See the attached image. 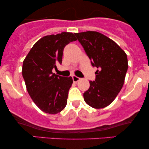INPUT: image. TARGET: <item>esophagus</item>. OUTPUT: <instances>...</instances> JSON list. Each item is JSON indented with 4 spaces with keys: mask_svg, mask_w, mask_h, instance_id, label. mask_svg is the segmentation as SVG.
I'll list each match as a JSON object with an SVG mask.
<instances>
[{
    "mask_svg": "<svg viewBox=\"0 0 149 149\" xmlns=\"http://www.w3.org/2000/svg\"><path fill=\"white\" fill-rule=\"evenodd\" d=\"M72 78H73V81L74 82V83H77V82L79 81L80 79V78H78V77H77L76 76H73Z\"/></svg>",
    "mask_w": 149,
    "mask_h": 149,
    "instance_id": "obj_1",
    "label": "esophagus"
}]
</instances>
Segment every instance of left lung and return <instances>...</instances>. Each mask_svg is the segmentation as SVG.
Instances as JSON below:
<instances>
[{"instance_id": "left-lung-1", "label": "left lung", "mask_w": 149, "mask_h": 149, "mask_svg": "<svg viewBox=\"0 0 149 149\" xmlns=\"http://www.w3.org/2000/svg\"><path fill=\"white\" fill-rule=\"evenodd\" d=\"M91 60L99 70L95 81L83 94L87 104L94 109L107 107L123 86L128 68L126 53L113 40L97 31L75 33Z\"/></svg>"}]
</instances>
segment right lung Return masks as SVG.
Segmentation results:
<instances>
[{
    "label": "right lung",
    "mask_w": 149,
    "mask_h": 149,
    "mask_svg": "<svg viewBox=\"0 0 149 149\" xmlns=\"http://www.w3.org/2000/svg\"><path fill=\"white\" fill-rule=\"evenodd\" d=\"M76 40L69 32L46 36L34 44L23 61L22 76L27 91L43 112L57 114L66 107L73 79L56 75L52 69L61 64L65 46Z\"/></svg>",
    "instance_id": "right-lung-1"
}]
</instances>
